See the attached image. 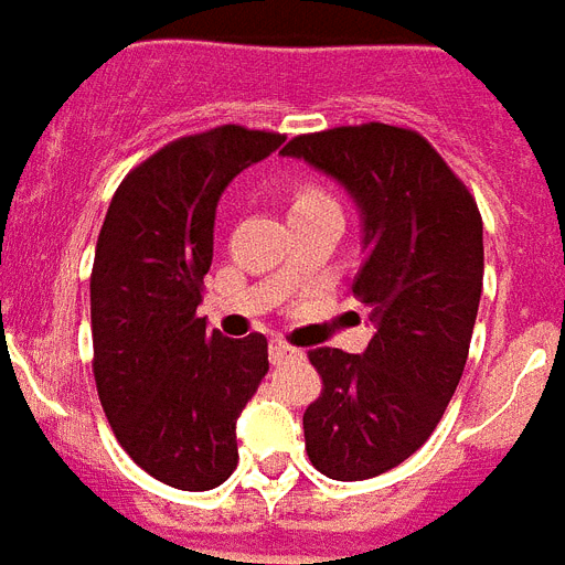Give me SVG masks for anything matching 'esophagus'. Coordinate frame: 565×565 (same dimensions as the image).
Segmentation results:
<instances>
[{
    "instance_id": "34e87169",
    "label": "esophagus",
    "mask_w": 565,
    "mask_h": 565,
    "mask_svg": "<svg viewBox=\"0 0 565 565\" xmlns=\"http://www.w3.org/2000/svg\"><path fill=\"white\" fill-rule=\"evenodd\" d=\"M301 351H296V348H290L287 342H281V339H273L269 342V360L273 362H287V360H301Z\"/></svg>"
}]
</instances>
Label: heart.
Wrapping results in <instances>:
<instances>
[{"label":"heart","instance_id":"1","mask_svg":"<svg viewBox=\"0 0 565 565\" xmlns=\"http://www.w3.org/2000/svg\"><path fill=\"white\" fill-rule=\"evenodd\" d=\"M330 203H333V200L324 194L322 188H316V185H301L296 188V194H292V211L316 209V205H330Z\"/></svg>","mask_w":565,"mask_h":565}]
</instances>
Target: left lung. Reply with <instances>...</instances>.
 <instances>
[{
    "mask_svg": "<svg viewBox=\"0 0 565 565\" xmlns=\"http://www.w3.org/2000/svg\"><path fill=\"white\" fill-rule=\"evenodd\" d=\"M281 153L339 182L360 211L354 296L374 337L362 354H307L324 388L305 412V447L328 479H374L433 435L456 394L484 275L481 214L433 145L403 127H333Z\"/></svg>",
    "mask_w": 565,
    "mask_h": 565,
    "instance_id": "8db88e82",
    "label": "left lung"
}]
</instances>
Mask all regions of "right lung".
<instances>
[{"label": "right lung", "mask_w": 565, "mask_h": 565, "mask_svg": "<svg viewBox=\"0 0 565 565\" xmlns=\"http://www.w3.org/2000/svg\"><path fill=\"white\" fill-rule=\"evenodd\" d=\"M278 132L214 127L171 141L124 177L92 267L100 406L127 456L179 490L237 467V417L267 377V337L228 339L196 316L228 182L281 148Z\"/></svg>", "instance_id": "add662e5"}]
</instances>
